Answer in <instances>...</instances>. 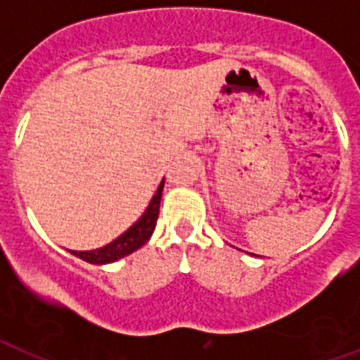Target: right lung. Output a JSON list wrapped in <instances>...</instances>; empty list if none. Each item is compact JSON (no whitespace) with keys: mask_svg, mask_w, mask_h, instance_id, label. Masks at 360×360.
I'll return each mask as SVG.
<instances>
[{"mask_svg":"<svg viewBox=\"0 0 360 360\" xmlns=\"http://www.w3.org/2000/svg\"><path fill=\"white\" fill-rule=\"evenodd\" d=\"M164 179L158 185L155 196L147 205L146 213L141 214L140 219L136 220L134 224L130 226L129 230L121 233L117 239H114L108 245H104L103 248H95V250H70V254H75L76 257H80L84 262L93 263V265H104V263L117 262L121 257L129 256L134 250H138L140 246H143L147 240L151 239L155 226H157L158 209H160V198H162Z\"/></svg>","mask_w":360,"mask_h":360,"instance_id":"right-lung-1","label":"right lung"}]
</instances>
